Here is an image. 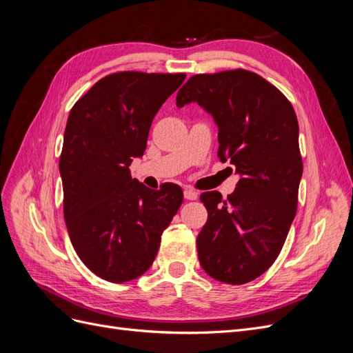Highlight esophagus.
<instances>
[{
  "label": "esophagus",
  "mask_w": 353,
  "mask_h": 353,
  "mask_svg": "<svg viewBox=\"0 0 353 353\" xmlns=\"http://www.w3.org/2000/svg\"><path fill=\"white\" fill-rule=\"evenodd\" d=\"M197 196H199L197 191H194V190H191V188L184 190V199L185 200H196Z\"/></svg>",
  "instance_id": "esophagus-1"
}]
</instances>
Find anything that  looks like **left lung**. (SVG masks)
I'll list each match as a JSON object with an SVG mask.
<instances>
[{
    "label": "left lung",
    "mask_w": 353,
    "mask_h": 353,
    "mask_svg": "<svg viewBox=\"0 0 353 353\" xmlns=\"http://www.w3.org/2000/svg\"><path fill=\"white\" fill-rule=\"evenodd\" d=\"M197 103L218 126V157L240 176L225 200L200 196L208 222L197 236L201 268L212 279L244 284L262 275L280 254L297 208L303 172L299 123L284 95L243 69L191 77L176 105Z\"/></svg>",
    "instance_id": "left-lung-1"
}]
</instances>
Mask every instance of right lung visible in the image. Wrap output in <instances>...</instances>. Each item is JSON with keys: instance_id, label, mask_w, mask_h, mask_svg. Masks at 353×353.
<instances>
[{"instance_id": "obj_1", "label": "right lung", "mask_w": 353, "mask_h": 353, "mask_svg": "<svg viewBox=\"0 0 353 353\" xmlns=\"http://www.w3.org/2000/svg\"><path fill=\"white\" fill-rule=\"evenodd\" d=\"M185 73L119 72L100 79L68 117L59 162L74 252L100 279L126 283L150 268L183 190H152L131 176L156 113Z\"/></svg>"}]
</instances>
